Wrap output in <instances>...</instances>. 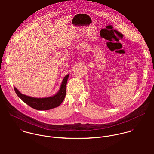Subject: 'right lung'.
Returning <instances> with one entry per match:
<instances>
[{
    "instance_id": "add662e5",
    "label": "right lung",
    "mask_w": 154,
    "mask_h": 154,
    "mask_svg": "<svg viewBox=\"0 0 154 154\" xmlns=\"http://www.w3.org/2000/svg\"><path fill=\"white\" fill-rule=\"evenodd\" d=\"M69 76V75L67 74L64 77L58 92L54 95L48 97H32L21 93L15 87H14V89L18 97L31 107L37 110H50L59 106L64 100L66 96V84Z\"/></svg>"
}]
</instances>
